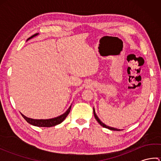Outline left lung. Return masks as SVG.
<instances>
[{
    "mask_svg": "<svg viewBox=\"0 0 161 161\" xmlns=\"http://www.w3.org/2000/svg\"><path fill=\"white\" fill-rule=\"evenodd\" d=\"M93 114H94V116H95V119H96V120L98 122L99 124H100L101 126H103V127L108 129H110V130H113V131H119V130H120V129H116V128H114V127H111V126H107V125H106L105 124H104V123L100 120V118H99L97 117V115H96V114H95V111L94 107H93Z\"/></svg>",
    "mask_w": 161,
    "mask_h": 161,
    "instance_id": "obj_1",
    "label": "left lung"
}]
</instances>
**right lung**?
Masks as SVG:
<instances>
[{
  "label": "right lung",
  "instance_id": "obj_1",
  "mask_svg": "<svg viewBox=\"0 0 161 161\" xmlns=\"http://www.w3.org/2000/svg\"><path fill=\"white\" fill-rule=\"evenodd\" d=\"M37 35H39V33H36L35 34V35L31 36L27 39V41H28L30 39H32L33 37H35ZM72 105V104H71ZM71 105L67 109V111L63 114L62 115L57 116L56 118H50V119H32V118H30L26 117L24 115H22V116L23 117V118L25 119V120L28 122V123H30V125H34V126H40V127H50V126H55L60 124V123L62 122L68 116V115L69 114V113L70 111V108H71Z\"/></svg>",
  "mask_w": 161,
  "mask_h": 161
}]
</instances>
